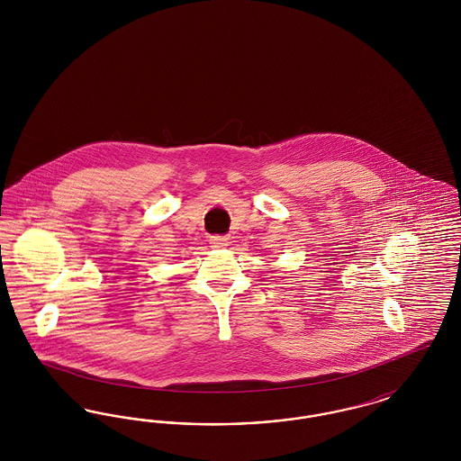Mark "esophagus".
<instances>
[{"mask_svg": "<svg viewBox=\"0 0 461 461\" xmlns=\"http://www.w3.org/2000/svg\"><path fill=\"white\" fill-rule=\"evenodd\" d=\"M230 239L228 237H224V235H214V237H211V245L214 247V249H224V247H228V243H230Z\"/></svg>", "mask_w": 461, "mask_h": 461, "instance_id": "obj_1", "label": "esophagus"}]
</instances>
